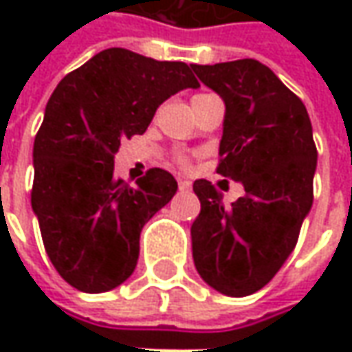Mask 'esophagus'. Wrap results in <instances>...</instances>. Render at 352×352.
Segmentation results:
<instances>
[{
  "instance_id": "esophagus-1",
  "label": "esophagus",
  "mask_w": 352,
  "mask_h": 352,
  "mask_svg": "<svg viewBox=\"0 0 352 352\" xmlns=\"http://www.w3.org/2000/svg\"><path fill=\"white\" fill-rule=\"evenodd\" d=\"M178 188H180V192H188V190L192 188V182H188V180H178Z\"/></svg>"
}]
</instances>
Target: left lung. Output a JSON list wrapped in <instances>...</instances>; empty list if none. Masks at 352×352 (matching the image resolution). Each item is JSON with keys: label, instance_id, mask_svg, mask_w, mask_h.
<instances>
[{"label": "left lung", "instance_id": "8db88e82", "mask_svg": "<svg viewBox=\"0 0 352 352\" xmlns=\"http://www.w3.org/2000/svg\"><path fill=\"white\" fill-rule=\"evenodd\" d=\"M192 70L225 102L217 172L245 186L225 208L213 184L194 182V264L213 290L243 298L264 288L296 247L314 204L318 148L305 105L268 66L243 58Z\"/></svg>", "mask_w": 352, "mask_h": 352}]
</instances>
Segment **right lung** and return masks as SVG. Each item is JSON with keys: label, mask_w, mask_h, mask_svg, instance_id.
Wrapping results in <instances>:
<instances>
[{"label": "right lung", "mask_w": 352, "mask_h": 352, "mask_svg": "<svg viewBox=\"0 0 352 352\" xmlns=\"http://www.w3.org/2000/svg\"><path fill=\"white\" fill-rule=\"evenodd\" d=\"M197 86L186 62L107 48L52 91L34 137L31 206L50 263L76 290H113L133 274L142 225L178 184L151 168L131 186L116 176L113 155L121 139L146 131L160 103Z\"/></svg>", "instance_id": "obj_1"}]
</instances>
